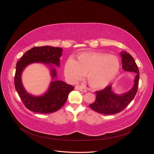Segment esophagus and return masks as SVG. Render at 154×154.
<instances>
[{
	"label": "esophagus",
	"instance_id": "1",
	"mask_svg": "<svg viewBox=\"0 0 154 154\" xmlns=\"http://www.w3.org/2000/svg\"><path fill=\"white\" fill-rule=\"evenodd\" d=\"M75 89L82 91V92H87L86 88L84 87L81 86V85H76L75 86Z\"/></svg>",
	"mask_w": 154,
	"mask_h": 154
}]
</instances>
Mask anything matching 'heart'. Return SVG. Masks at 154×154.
<instances>
[{
    "instance_id": "heart-1",
    "label": "heart",
    "mask_w": 154,
    "mask_h": 154,
    "mask_svg": "<svg viewBox=\"0 0 154 154\" xmlns=\"http://www.w3.org/2000/svg\"><path fill=\"white\" fill-rule=\"evenodd\" d=\"M120 62L115 55L91 52L79 55L77 60L69 58L65 64L64 72L71 82H76L87 75L88 84L94 88L107 85L117 75Z\"/></svg>"
}]
</instances>
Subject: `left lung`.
<instances>
[{"mask_svg": "<svg viewBox=\"0 0 154 154\" xmlns=\"http://www.w3.org/2000/svg\"><path fill=\"white\" fill-rule=\"evenodd\" d=\"M122 58L123 68L126 71L136 73L134 85L132 89L122 95L115 94L112 91L110 85L106 86L102 91H96V100L89 105L90 108L102 114H116L123 111L132 101L136 96L139 79V72L134 59L129 53H121Z\"/></svg>", "mask_w": 154, "mask_h": 154, "instance_id": "8db88e82", "label": "left lung"}]
</instances>
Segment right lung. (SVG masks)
I'll return each instance as SVG.
<instances>
[{"label":"right lung","instance_id":"1","mask_svg":"<svg viewBox=\"0 0 154 154\" xmlns=\"http://www.w3.org/2000/svg\"><path fill=\"white\" fill-rule=\"evenodd\" d=\"M62 53V49L60 48L51 46L34 47L27 51L17 62L14 83L16 91L27 109L36 113L50 114L58 110L66 102L69 94L74 87L64 82L59 80L52 82L47 92L38 97L28 94L23 87L21 82V74L29 64L43 62L59 66ZM56 76L55 69H53L51 76L54 78Z\"/></svg>","mask_w":154,"mask_h":154}]
</instances>
